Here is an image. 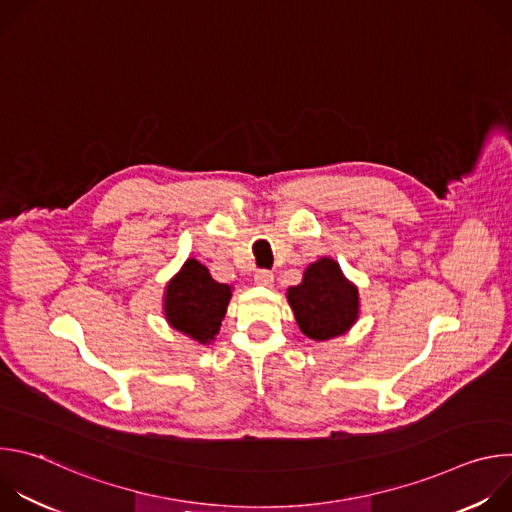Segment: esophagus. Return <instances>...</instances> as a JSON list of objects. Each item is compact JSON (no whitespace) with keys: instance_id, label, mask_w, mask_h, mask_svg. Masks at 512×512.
I'll use <instances>...</instances> for the list:
<instances>
[{"instance_id":"1","label":"esophagus","mask_w":512,"mask_h":512,"mask_svg":"<svg viewBox=\"0 0 512 512\" xmlns=\"http://www.w3.org/2000/svg\"><path fill=\"white\" fill-rule=\"evenodd\" d=\"M253 281H255L257 285L269 287V285L273 283V273L267 271V269H259V271H255V275H253Z\"/></svg>"}]
</instances>
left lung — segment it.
I'll return each mask as SVG.
<instances>
[{
  "label": "left lung",
  "mask_w": 512,
  "mask_h": 512,
  "mask_svg": "<svg viewBox=\"0 0 512 512\" xmlns=\"http://www.w3.org/2000/svg\"><path fill=\"white\" fill-rule=\"evenodd\" d=\"M287 304L302 334L316 342L346 334L360 316L358 287L332 257L306 267L302 283L287 289Z\"/></svg>",
  "instance_id": "obj_1"
}]
</instances>
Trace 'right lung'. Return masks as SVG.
<instances>
[{"label":"right lung","mask_w":512,"mask_h":512,"mask_svg":"<svg viewBox=\"0 0 512 512\" xmlns=\"http://www.w3.org/2000/svg\"><path fill=\"white\" fill-rule=\"evenodd\" d=\"M231 298L233 285L218 283L200 261L186 259L166 283L164 318L194 342L210 344L221 332Z\"/></svg>","instance_id":"add662e5"}]
</instances>
